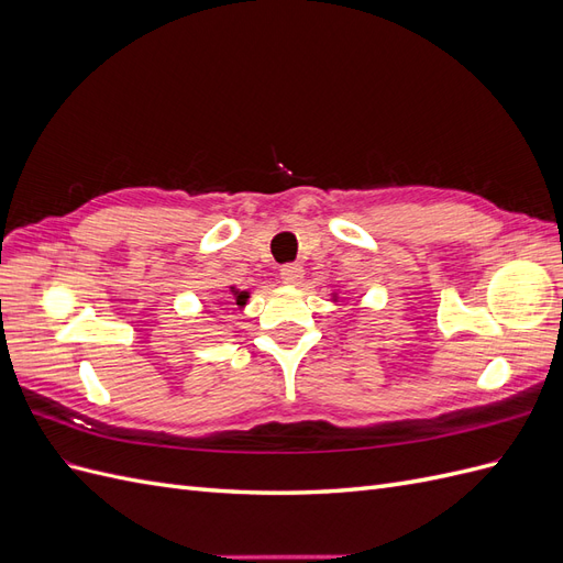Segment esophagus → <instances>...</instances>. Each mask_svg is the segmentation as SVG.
I'll list each match as a JSON object with an SVG mask.
<instances>
[{
	"instance_id": "1",
	"label": "esophagus",
	"mask_w": 563,
	"mask_h": 563,
	"mask_svg": "<svg viewBox=\"0 0 563 563\" xmlns=\"http://www.w3.org/2000/svg\"><path fill=\"white\" fill-rule=\"evenodd\" d=\"M279 275H282V282H284V284L298 286V284L302 282V277H305V269H302L298 263H288V265H284V267L279 269Z\"/></svg>"
}]
</instances>
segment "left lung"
Segmentation results:
<instances>
[{"label": "left lung", "mask_w": 563, "mask_h": 563, "mask_svg": "<svg viewBox=\"0 0 563 563\" xmlns=\"http://www.w3.org/2000/svg\"><path fill=\"white\" fill-rule=\"evenodd\" d=\"M333 302H338V294H333Z\"/></svg>", "instance_id": "left-lung-1"}]
</instances>
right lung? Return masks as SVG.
Wrapping results in <instances>:
<instances>
[{"label": "right lung", "mask_w": 563, "mask_h": 563, "mask_svg": "<svg viewBox=\"0 0 563 563\" xmlns=\"http://www.w3.org/2000/svg\"><path fill=\"white\" fill-rule=\"evenodd\" d=\"M230 294H232V300H234L236 308H246V302H249V298H251L249 291H242V288L230 286Z\"/></svg>", "instance_id": "right-lung-1"}]
</instances>
